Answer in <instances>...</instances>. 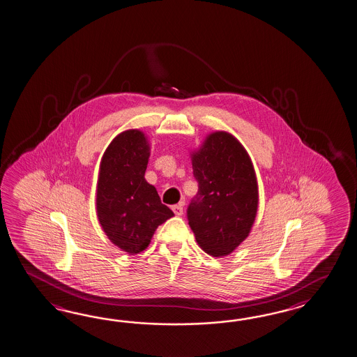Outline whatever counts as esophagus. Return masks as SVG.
Masks as SVG:
<instances>
[{"label": "esophagus", "instance_id": "34e87169", "mask_svg": "<svg viewBox=\"0 0 357 357\" xmlns=\"http://www.w3.org/2000/svg\"><path fill=\"white\" fill-rule=\"evenodd\" d=\"M172 209H173V212L175 215H182V214H183V204H176V205H173V206H172Z\"/></svg>", "mask_w": 357, "mask_h": 357}]
</instances>
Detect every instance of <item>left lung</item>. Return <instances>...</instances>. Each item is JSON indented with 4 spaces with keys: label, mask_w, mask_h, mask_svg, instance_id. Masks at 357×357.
I'll return each instance as SVG.
<instances>
[{
    "label": "left lung",
    "mask_w": 357,
    "mask_h": 357,
    "mask_svg": "<svg viewBox=\"0 0 357 357\" xmlns=\"http://www.w3.org/2000/svg\"><path fill=\"white\" fill-rule=\"evenodd\" d=\"M197 195L187 209L188 225L208 255H230L250 235L259 206L251 158L236 137L215 131L191 154Z\"/></svg>",
    "instance_id": "1"
}]
</instances>
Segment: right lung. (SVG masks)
I'll return each mask as SVG.
<instances>
[{
	"label": "right lung",
	"instance_id": "1",
	"mask_svg": "<svg viewBox=\"0 0 357 357\" xmlns=\"http://www.w3.org/2000/svg\"><path fill=\"white\" fill-rule=\"evenodd\" d=\"M149 154L144 132L127 130L113 139L100 164L97 217L110 241L128 255L144 251L155 229L174 215L145 181Z\"/></svg>",
	"mask_w": 357,
	"mask_h": 357
}]
</instances>
